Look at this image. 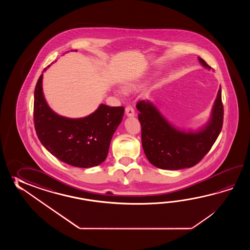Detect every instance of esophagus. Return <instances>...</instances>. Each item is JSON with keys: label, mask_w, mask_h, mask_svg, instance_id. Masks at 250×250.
<instances>
[{"label": "esophagus", "mask_w": 250, "mask_h": 250, "mask_svg": "<svg viewBox=\"0 0 250 250\" xmlns=\"http://www.w3.org/2000/svg\"><path fill=\"white\" fill-rule=\"evenodd\" d=\"M125 113L127 117H134L135 116V111L131 106H127L125 108Z\"/></svg>", "instance_id": "1"}]
</instances>
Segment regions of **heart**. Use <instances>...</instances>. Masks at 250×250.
Listing matches in <instances>:
<instances>
[{
	"label": "heart",
	"mask_w": 250,
	"mask_h": 250,
	"mask_svg": "<svg viewBox=\"0 0 250 250\" xmlns=\"http://www.w3.org/2000/svg\"><path fill=\"white\" fill-rule=\"evenodd\" d=\"M139 85L136 84V83H126L125 85H123V90L125 91L126 93H131L133 91L137 90ZM115 94L118 96H123L124 95V92L122 89H118L115 91Z\"/></svg>",
	"instance_id": "b5f03b06"
}]
</instances>
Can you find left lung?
<instances>
[{
  "label": "left lung",
  "mask_w": 250,
  "mask_h": 250,
  "mask_svg": "<svg viewBox=\"0 0 250 250\" xmlns=\"http://www.w3.org/2000/svg\"><path fill=\"white\" fill-rule=\"evenodd\" d=\"M204 68L211 67L198 57ZM144 152L149 162L163 170H181L197 165L208 154L222 130L223 106L221 85L208 123L197 129L176 127L150 100L138 102Z\"/></svg>",
  "instance_id": "left-lung-1"
}]
</instances>
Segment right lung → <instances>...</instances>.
<instances>
[{
    "label": "right lung",
    "instance_id": "obj_1",
    "mask_svg": "<svg viewBox=\"0 0 250 250\" xmlns=\"http://www.w3.org/2000/svg\"><path fill=\"white\" fill-rule=\"evenodd\" d=\"M42 76L43 72L36 85L34 101V123L40 142L67 165L80 168L101 165L106 159L112 136L123 121L124 108L101 104L85 117L59 115L44 98Z\"/></svg>",
    "mask_w": 250,
    "mask_h": 250
}]
</instances>
